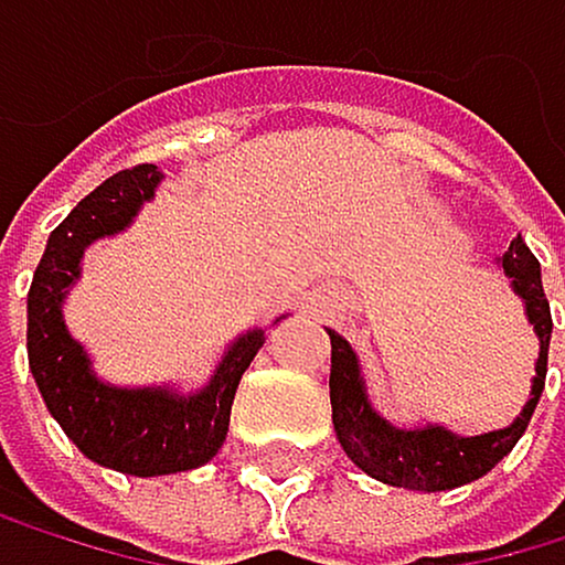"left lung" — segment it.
Here are the masks:
<instances>
[{"label":"left lung","mask_w":565,"mask_h":565,"mask_svg":"<svg viewBox=\"0 0 565 565\" xmlns=\"http://www.w3.org/2000/svg\"><path fill=\"white\" fill-rule=\"evenodd\" d=\"M499 271L510 279V289L524 303V318L537 335V361L531 379V396L505 428L484 431V435H456L446 425L420 420V425L399 428L385 420L375 403L367 396L364 364L356 350L347 343L335 329L332 339V375H329V396H332V428L343 452L364 470L367 478L393 488H411V492H449L484 478L502 456H510L520 435L527 431L531 414L545 388L548 371V339H552V311L542 289V265L527 250L524 236H516L510 250L495 258Z\"/></svg>","instance_id":"left-lung-1"}]
</instances>
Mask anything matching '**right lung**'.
<instances>
[{
  "label": "right lung",
  "instance_id": "right-lung-1",
  "mask_svg": "<svg viewBox=\"0 0 565 565\" xmlns=\"http://www.w3.org/2000/svg\"><path fill=\"white\" fill-rule=\"evenodd\" d=\"M159 183V166H137L90 190L52 230L28 294V364L49 414L87 460L134 478L177 475L212 460L226 443L236 385L268 332L262 326L239 332L222 350L212 379L190 393L177 385H113L95 371L66 326L63 303L84 271V250L130 230Z\"/></svg>",
  "mask_w": 565,
  "mask_h": 565
}]
</instances>
